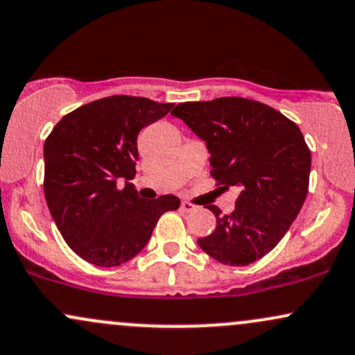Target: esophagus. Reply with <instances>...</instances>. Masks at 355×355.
Here are the masks:
<instances>
[{"mask_svg":"<svg viewBox=\"0 0 355 355\" xmlns=\"http://www.w3.org/2000/svg\"><path fill=\"white\" fill-rule=\"evenodd\" d=\"M181 209L184 211V213H191V211L194 209V205H191L189 201H182L181 202Z\"/></svg>","mask_w":355,"mask_h":355,"instance_id":"1","label":"esophagus"}]
</instances>
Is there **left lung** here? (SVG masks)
Segmentation results:
<instances>
[{
	"label": "left lung",
	"mask_w": 355,
	"mask_h": 355,
	"mask_svg": "<svg viewBox=\"0 0 355 355\" xmlns=\"http://www.w3.org/2000/svg\"><path fill=\"white\" fill-rule=\"evenodd\" d=\"M206 142L211 176L240 196L231 214L198 245L223 265L245 266L272 252L292 226L309 193L310 150L295 122L257 101L221 97L182 102L171 112Z\"/></svg>",
	"instance_id": "1"
}]
</instances>
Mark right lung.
<instances>
[{
  "instance_id": "obj_1",
  "label": "right lung",
  "mask_w": 355,
  "mask_h": 355,
  "mask_svg": "<svg viewBox=\"0 0 355 355\" xmlns=\"http://www.w3.org/2000/svg\"><path fill=\"white\" fill-rule=\"evenodd\" d=\"M174 103L114 95L78 107L53 127L43 147L45 199L55 225L78 257L119 266L149 241L173 194L139 198L130 179L139 159L137 135Z\"/></svg>"
}]
</instances>
